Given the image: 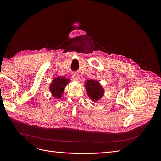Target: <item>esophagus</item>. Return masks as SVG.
Returning <instances> with one entry per match:
<instances>
[{"label": "esophagus", "instance_id": "esophagus-1", "mask_svg": "<svg viewBox=\"0 0 161 161\" xmlns=\"http://www.w3.org/2000/svg\"><path fill=\"white\" fill-rule=\"evenodd\" d=\"M72 78H73L74 80L76 81H80V75L78 74H74L72 75Z\"/></svg>", "mask_w": 161, "mask_h": 161}]
</instances>
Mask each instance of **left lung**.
<instances>
[{
	"mask_svg": "<svg viewBox=\"0 0 161 161\" xmlns=\"http://www.w3.org/2000/svg\"><path fill=\"white\" fill-rule=\"evenodd\" d=\"M86 88L88 96L93 101L98 100L103 96L104 89L96 80H87L86 83Z\"/></svg>",
	"mask_w": 161,
	"mask_h": 161,
	"instance_id": "obj_1",
	"label": "left lung"
}]
</instances>
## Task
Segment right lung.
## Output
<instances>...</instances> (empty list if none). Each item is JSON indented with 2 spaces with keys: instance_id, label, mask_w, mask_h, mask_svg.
<instances>
[{
  "instance_id": "1",
  "label": "right lung",
  "mask_w": 161,
  "mask_h": 161,
  "mask_svg": "<svg viewBox=\"0 0 161 161\" xmlns=\"http://www.w3.org/2000/svg\"><path fill=\"white\" fill-rule=\"evenodd\" d=\"M69 82L70 80L65 77H57L53 80L49 87V90L53 96L57 98H61L66 86Z\"/></svg>"
}]
</instances>
